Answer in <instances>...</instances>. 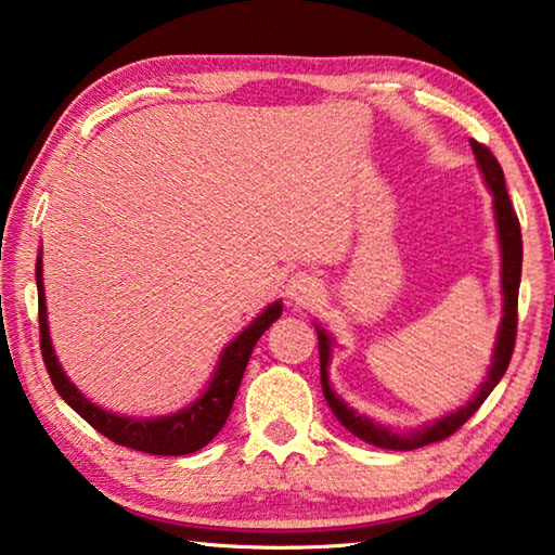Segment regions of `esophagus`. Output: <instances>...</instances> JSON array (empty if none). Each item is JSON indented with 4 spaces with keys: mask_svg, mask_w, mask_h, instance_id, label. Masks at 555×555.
Wrapping results in <instances>:
<instances>
[{
    "mask_svg": "<svg viewBox=\"0 0 555 555\" xmlns=\"http://www.w3.org/2000/svg\"><path fill=\"white\" fill-rule=\"evenodd\" d=\"M319 294H321V281L315 279V274H309V271H296L286 284V296L292 298L294 304L315 301V296Z\"/></svg>",
    "mask_w": 555,
    "mask_h": 555,
    "instance_id": "34e87169",
    "label": "esophagus"
}]
</instances>
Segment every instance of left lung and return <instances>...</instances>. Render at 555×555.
I'll list each match as a JSON object with an SVG mask.
<instances>
[{"label":"left lung","instance_id":"8db88e82","mask_svg":"<svg viewBox=\"0 0 555 555\" xmlns=\"http://www.w3.org/2000/svg\"><path fill=\"white\" fill-rule=\"evenodd\" d=\"M474 157H477L479 170L487 180L491 195H494V217H496V230H499V244H501V288H504V319L499 325L496 336V348L494 358H491V367L487 380L481 383L479 392L460 408L456 412H450L442 420L433 422V425L415 429V433H392L390 427H383L380 422H373L371 417L358 415L353 408H348L336 392H333L328 383V360H331V338L315 325V333H319V356H321V385L325 402L331 404L333 415L340 420V425L350 429L356 437L363 439L367 444L383 447V450H417V447L442 442L450 435H454L464 422H467L474 412L481 408V402L489 398V392L496 388L501 377H504L508 363H512L514 346H516V325H518V284H521V259H524V244H521V224H518V217L514 212L512 199H508L506 182H504V170H501L499 160L494 153L489 151L487 145L477 143V140H469Z\"/></svg>","mask_w":555,"mask_h":555}]
</instances>
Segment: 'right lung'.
<instances>
[{
  "label": "right lung",
  "mask_w": 555,
  "mask_h": 555,
  "mask_svg": "<svg viewBox=\"0 0 555 555\" xmlns=\"http://www.w3.org/2000/svg\"><path fill=\"white\" fill-rule=\"evenodd\" d=\"M37 288H39V343L43 365H47L51 383H54L56 392L64 398L72 408L81 415L88 425L99 429L103 437L111 442L130 447V450L145 452V454H160V456H180L192 454L202 450V447L212 442L219 429L224 427L227 417H230L232 404L240 390L242 377L249 363L251 350L261 338V333L269 328L281 315V304H271L267 311L257 315L246 328L236 336L230 346L224 348L219 367L209 383V388L202 392V398L184 408L175 415L155 417V420H135V417H120L113 412H105L95 408L91 400H86L78 392L76 385L64 375V367L59 365L51 348L49 338V323H47V298H43V279H41V257L37 259Z\"/></svg>",
  "instance_id": "obj_1"
}]
</instances>
